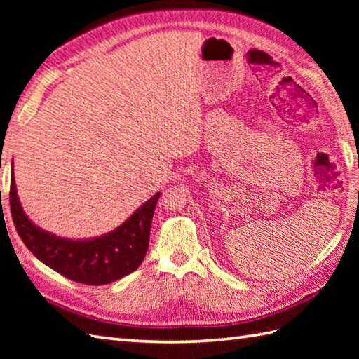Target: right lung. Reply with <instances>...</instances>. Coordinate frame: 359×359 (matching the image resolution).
<instances>
[{"label": "right lung", "mask_w": 359, "mask_h": 359, "mask_svg": "<svg viewBox=\"0 0 359 359\" xmlns=\"http://www.w3.org/2000/svg\"><path fill=\"white\" fill-rule=\"evenodd\" d=\"M160 193L144 202L117 230L97 239L71 241L35 226L25 211L11 175V212L17 233L35 257L62 276L86 285L118 280L140 266L149 245L152 215Z\"/></svg>", "instance_id": "obj_1"}]
</instances>
